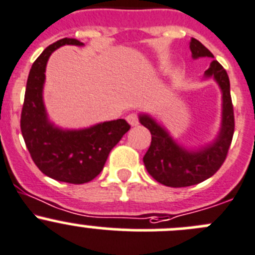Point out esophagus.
Wrapping results in <instances>:
<instances>
[{
  "mask_svg": "<svg viewBox=\"0 0 255 255\" xmlns=\"http://www.w3.org/2000/svg\"><path fill=\"white\" fill-rule=\"evenodd\" d=\"M127 121L132 127H135V126L139 125V121H138V116L135 113H130V115L127 116Z\"/></svg>",
  "mask_w": 255,
  "mask_h": 255,
  "instance_id": "34e87169",
  "label": "esophagus"
}]
</instances>
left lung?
<instances>
[{"label": "left lung", "mask_w": 255, "mask_h": 255, "mask_svg": "<svg viewBox=\"0 0 255 255\" xmlns=\"http://www.w3.org/2000/svg\"><path fill=\"white\" fill-rule=\"evenodd\" d=\"M189 47L193 58H213L206 71V77H213L216 80L221 87L223 100L221 130L214 142L197 150H188L178 144L150 116L139 115V122L148 128L152 134V142L143 157L145 168L157 182L173 188L189 187L211 178L226 160L234 133L231 83L226 70L214 59L213 53L198 39H190Z\"/></svg>", "instance_id": "obj_1"}]
</instances>
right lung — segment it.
Returning <instances> with one entry per match:
<instances>
[{
	"instance_id": "add662e5",
	"label": "right lung",
	"mask_w": 255,
	"mask_h": 255,
	"mask_svg": "<svg viewBox=\"0 0 255 255\" xmlns=\"http://www.w3.org/2000/svg\"><path fill=\"white\" fill-rule=\"evenodd\" d=\"M65 44L83 46L75 38H62L49 44L33 62L27 80L21 113L24 143L43 174L58 182L82 184L97 177L108 154L130 126L125 120L98 123L85 129H61L52 125L43 105L46 66L52 52Z\"/></svg>"
}]
</instances>
